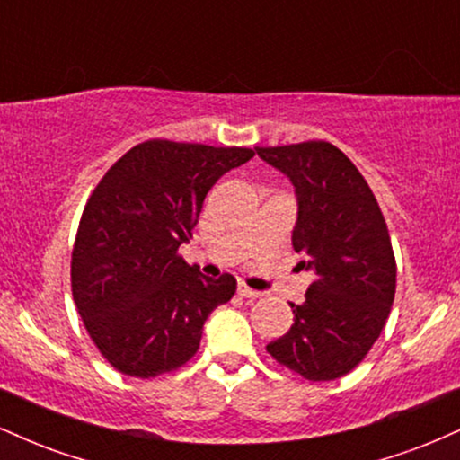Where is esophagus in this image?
<instances>
[{"label": "esophagus", "instance_id": "1", "mask_svg": "<svg viewBox=\"0 0 460 460\" xmlns=\"http://www.w3.org/2000/svg\"><path fill=\"white\" fill-rule=\"evenodd\" d=\"M237 294H240L242 298H251V300L261 296V292H257V289H251L246 283H237Z\"/></svg>", "mask_w": 460, "mask_h": 460}]
</instances>
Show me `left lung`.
Here are the masks:
<instances>
[{"label": "left lung", "instance_id": "8db88e82", "mask_svg": "<svg viewBox=\"0 0 460 460\" xmlns=\"http://www.w3.org/2000/svg\"><path fill=\"white\" fill-rule=\"evenodd\" d=\"M289 177L298 200L292 231L298 263L315 274L294 324L266 350L307 381H335L355 369L381 335L395 294V257L376 197L335 145L257 146Z\"/></svg>", "mask_w": 460, "mask_h": 460}]
</instances>
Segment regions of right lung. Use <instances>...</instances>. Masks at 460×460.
Segmentation results:
<instances>
[{
	"instance_id": "right-lung-1",
	"label": "right lung",
	"mask_w": 460,
	"mask_h": 460,
	"mask_svg": "<svg viewBox=\"0 0 460 460\" xmlns=\"http://www.w3.org/2000/svg\"><path fill=\"white\" fill-rule=\"evenodd\" d=\"M255 155L244 146L146 140L93 190L71 255V289L88 335L119 372L155 378L197 355L203 324L235 294L179 246L192 237L208 192Z\"/></svg>"
}]
</instances>
